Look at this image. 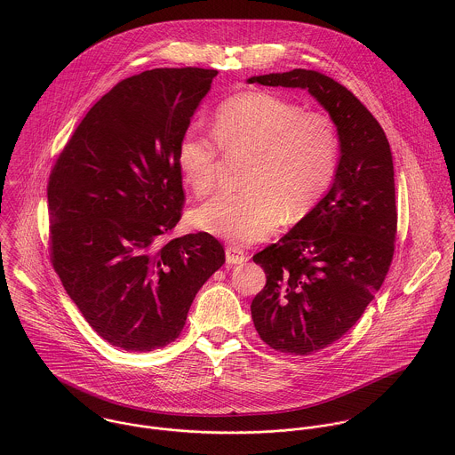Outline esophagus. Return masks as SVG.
<instances>
[{"label": "esophagus", "instance_id": "esophagus-1", "mask_svg": "<svg viewBox=\"0 0 455 455\" xmlns=\"http://www.w3.org/2000/svg\"><path fill=\"white\" fill-rule=\"evenodd\" d=\"M247 259L249 258H247V254L243 251H240L236 247H228L226 249V260H228V264H242V262H245Z\"/></svg>", "mask_w": 455, "mask_h": 455}]
</instances>
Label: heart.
Returning a JSON list of instances; mask_svg holds the SVG:
<instances>
[{"instance_id":"1","label":"heart","mask_w":455,"mask_h":455,"mask_svg":"<svg viewBox=\"0 0 455 455\" xmlns=\"http://www.w3.org/2000/svg\"><path fill=\"white\" fill-rule=\"evenodd\" d=\"M213 136L191 126L177 145V166L186 184L206 195L217 175L220 148L251 150L247 189L212 196L193 212L196 228L233 245H252L271 235L283 215L305 217L329 189L338 164L332 123L276 94L249 91L220 103Z\"/></svg>"}]
</instances>
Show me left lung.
I'll list each match as a JSON object with an SVG mask.
<instances>
[{"instance_id":"obj_1","label":"left lung","mask_w":455,"mask_h":455,"mask_svg":"<svg viewBox=\"0 0 455 455\" xmlns=\"http://www.w3.org/2000/svg\"><path fill=\"white\" fill-rule=\"evenodd\" d=\"M305 89L336 126L339 157L324 197L254 262L266 285L251 305L260 339L308 355L339 339L382 287L394 254L397 212L387 136L341 84L312 69L247 78Z\"/></svg>"}]
</instances>
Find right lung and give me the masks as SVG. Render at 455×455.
<instances>
[{"label": "right lung", "mask_w": 455, "mask_h": 455, "mask_svg": "<svg viewBox=\"0 0 455 455\" xmlns=\"http://www.w3.org/2000/svg\"><path fill=\"white\" fill-rule=\"evenodd\" d=\"M213 76L217 69L157 68L119 82L51 173L52 264L84 319L114 347L172 343L226 260L208 233L164 242L184 204L177 145Z\"/></svg>", "instance_id": "add662e5"}]
</instances>
